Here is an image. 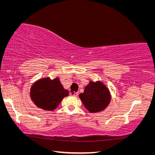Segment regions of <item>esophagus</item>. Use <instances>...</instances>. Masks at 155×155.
<instances>
[{
    "mask_svg": "<svg viewBox=\"0 0 155 155\" xmlns=\"http://www.w3.org/2000/svg\"><path fill=\"white\" fill-rule=\"evenodd\" d=\"M70 94V95H72L74 97H76L78 95V92H74V91H71Z\"/></svg>",
    "mask_w": 155,
    "mask_h": 155,
    "instance_id": "34e87169",
    "label": "esophagus"
}]
</instances>
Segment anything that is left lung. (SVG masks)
<instances>
[{
  "label": "left lung",
  "instance_id": "left-lung-1",
  "mask_svg": "<svg viewBox=\"0 0 155 155\" xmlns=\"http://www.w3.org/2000/svg\"><path fill=\"white\" fill-rule=\"evenodd\" d=\"M83 104L91 113H96L105 110L111 101L109 88L101 81H90L84 92L79 94Z\"/></svg>",
  "mask_w": 155,
  "mask_h": 155
}]
</instances>
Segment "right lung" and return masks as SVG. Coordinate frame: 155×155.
I'll return each instance as SVG.
<instances>
[{
	"mask_svg": "<svg viewBox=\"0 0 155 155\" xmlns=\"http://www.w3.org/2000/svg\"><path fill=\"white\" fill-rule=\"evenodd\" d=\"M68 95L69 91L63 87L58 77L53 79L50 77L39 79L31 85L30 91L31 100L35 106L48 111L55 110Z\"/></svg>",
	"mask_w": 155,
	"mask_h": 155,
	"instance_id": "obj_1",
	"label": "right lung"
}]
</instances>
